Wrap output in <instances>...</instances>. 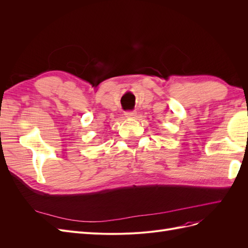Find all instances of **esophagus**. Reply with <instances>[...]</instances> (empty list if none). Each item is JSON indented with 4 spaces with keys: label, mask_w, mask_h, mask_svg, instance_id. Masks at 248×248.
Here are the masks:
<instances>
[{
    "label": "esophagus",
    "mask_w": 248,
    "mask_h": 248,
    "mask_svg": "<svg viewBox=\"0 0 248 248\" xmlns=\"http://www.w3.org/2000/svg\"><path fill=\"white\" fill-rule=\"evenodd\" d=\"M124 115L126 118H136L137 112L134 110H127V111H125Z\"/></svg>",
    "instance_id": "obj_1"
}]
</instances>
